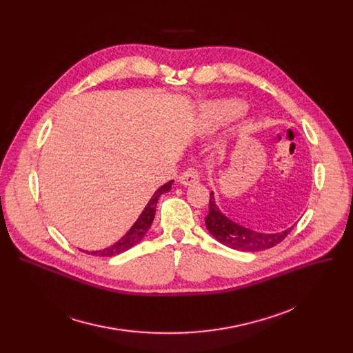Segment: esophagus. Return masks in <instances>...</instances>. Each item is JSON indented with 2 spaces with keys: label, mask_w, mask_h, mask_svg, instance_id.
Listing matches in <instances>:
<instances>
[{
  "label": "esophagus",
  "mask_w": 353,
  "mask_h": 353,
  "mask_svg": "<svg viewBox=\"0 0 353 353\" xmlns=\"http://www.w3.org/2000/svg\"><path fill=\"white\" fill-rule=\"evenodd\" d=\"M199 177H198V172L195 168H188L185 169V172L180 176V183L183 185H191V184H195L198 183Z\"/></svg>",
  "instance_id": "34e87169"
}]
</instances>
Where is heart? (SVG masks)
<instances>
[{
    "label": "heart",
    "instance_id": "1",
    "mask_svg": "<svg viewBox=\"0 0 353 353\" xmlns=\"http://www.w3.org/2000/svg\"><path fill=\"white\" fill-rule=\"evenodd\" d=\"M243 110L244 105L241 102H237V100H223V102H219L214 106L212 113L218 121H226L240 116Z\"/></svg>",
    "mask_w": 353,
    "mask_h": 353
}]
</instances>
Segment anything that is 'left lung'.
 <instances>
[{
    "instance_id": "8db88e82",
    "label": "left lung",
    "mask_w": 353,
    "mask_h": 353,
    "mask_svg": "<svg viewBox=\"0 0 353 353\" xmlns=\"http://www.w3.org/2000/svg\"><path fill=\"white\" fill-rule=\"evenodd\" d=\"M210 233L222 244L240 251H263L279 244L293 229L289 228L279 233H260L240 226L228 219L216 207L214 192L210 194V212L205 216Z\"/></svg>"
}]
</instances>
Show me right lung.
Here are the masks:
<instances>
[{
	"mask_svg": "<svg viewBox=\"0 0 353 353\" xmlns=\"http://www.w3.org/2000/svg\"><path fill=\"white\" fill-rule=\"evenodd\" d=\"M172 183H173V180L168 181L161 188H158V191H155V194L152 195V198L149 199V203L143 208V211L139 215V218L137 219V222L132 225V228L117 243H114L113 245H110V247H108L105 250L92 251L90 254L92 256H99V257H113V256H117V254L123 253V251H127L128 248H131L137 243H139L142 240V237L145 236V233L148 232L149 226L152 225V221L155 218V211H157V204H158L159 196L163 192H168L172 188ZM86 253H88V251H86Z\"/></svg>",
	"mask_w": 353,
	"mask_h": 353,
	"instance_id": "obj_1",
	"label": "right lung"
}]
</instances>
